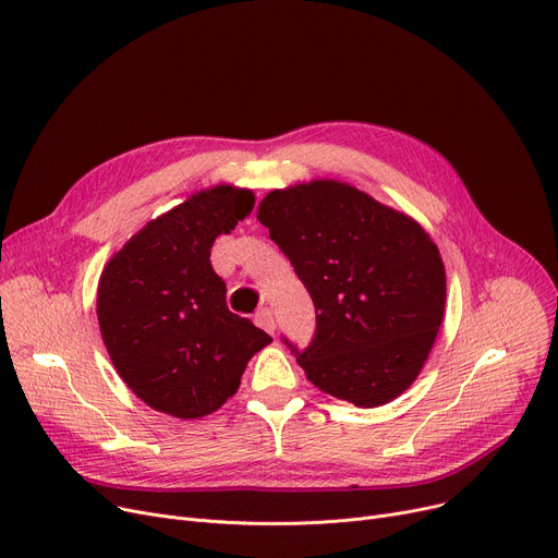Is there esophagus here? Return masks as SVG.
Instances as JSON below:
<instances>
[{"label": "esophagus", "mask_w": 558, "mask_h": 558, "mask_svg": "<svg viewBox=\"0 0 558 558\" xmlns=\"http://www.w3.org/2000/svg\"><path fill=\"white\" fill-rule=\"evenodd\" d=\"M255 324L262 328V330H267V332H276V320H274V314H271V310H259L257 314H255Z\"/></svg>", "instance_id": "obj_1"}]
</instances>
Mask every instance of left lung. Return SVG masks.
Segmentation results:
<instances>
[{
	"mask_svg": "<svg viewBox=\"0 0 558 558\" xmlns=\"http://www.w3.org/2000/svg\"><path fill=\"white\" fill-rule=\"evenodd\" d=\"M257 219L316 310L312 343L291 345L310 383L366 409L412 387L446 314V267L429 232L332 179L271 190Z\"/></svg>",
	"mask_w": 558,
	"mask_h": 558,
	"instance_id": "8db88e82",
	"label": "left lung"
}]
</instances>
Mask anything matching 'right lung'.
I'll return each mask as SVG.
<instances>
[{"instance_id":"add662e5","label":"right lung","mask_w":558,"mask_h":558,"mask_svg":"<svg viewBox=\"0 0 558 558\" xmlns=\"http://www.w3.org/2000/svg\"><path fill=\"white\" fill-rule=\"evenodd\" d=\"M255 205L228 183L190 194L146 221L99 276L104 345L126 387L156 412L203 418L238 393L248 360L271 337L226 305L210 248Z\"/></svg>"}]
</instances>
